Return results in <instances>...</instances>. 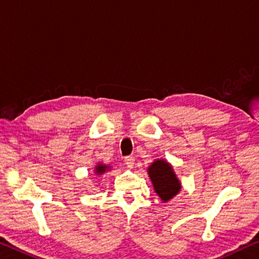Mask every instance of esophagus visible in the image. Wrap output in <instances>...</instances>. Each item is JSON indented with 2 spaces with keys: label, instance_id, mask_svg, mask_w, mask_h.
Returning <instances> with one entry per match:
<instances>
[{
  "label": "esophagus",
  "instance_id": "esophagus-1",
  "mask_svg": "<svg viewBox=\"0 0 259 259\" xmlns=\"http://www.w3.org/2000/svg\"><path fill=\"white\" fill-rule=\"evenodd\" d=\"M124 162H125L126 167L133 168V167H134V163H135V158L133 157V155H129V157H125Z\"/></svg>",
  "mask_w": 259,
  "mask_h": 259
}]
</instances>
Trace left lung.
<instances>
[{
  "mask_svg": "<svg viewBox=\"0 0 259 259\" xmlns=\"http://www.w3.org/2000/svg\"><path fill=\"white\" fill-rule=\"evenodd\" d=\"M149 175L154 190L163 202H167L178 194L181 189L173 168L165 160H155L149 167Z\"/></svg>",
  "mask_w": 259,
  "mask_h": 259,
  "instance_id": "1",
  "label": "left lung"
}]
</instances>
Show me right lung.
<instances>
[{
	"instance_id": "1",
	"label": "right lung",
	"mask_w": 259,
	"mask_h": 259,
	"mask_svg": "<svg viewBox=\"0 0 259 259\" xmlns=\"http://www.w3.org/2000/svg\"><path fill=\"white\" fill-rule=\"evenodd\" d=\"M108 169V167L107 166H102V165H98L97 167H96V173H98V174H102V173H105L106 170Z\"/></svg>"
}]
</instances>
